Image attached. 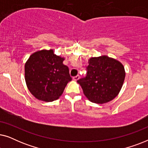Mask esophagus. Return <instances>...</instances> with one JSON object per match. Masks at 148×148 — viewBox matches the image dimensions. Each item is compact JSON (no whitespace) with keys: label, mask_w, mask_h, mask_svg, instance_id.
Here are the masks:
<instances>
[{"label":"esophagus","mask_w":148,"mask_h":148,"mask_svg":"<svg viewBox=\"0 0 148 148\" xmlns=\"http://www.w3.org/2000/svg\"><path fill=\"white\" fill-rule=\"evenodd\" d=\"M79 77H80L79 75H77L73 77V79L75 80V81H77V80H78L79 79Z\"/></svg>","instance_id":"34e87169"}]
</instances>
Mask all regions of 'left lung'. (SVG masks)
Wrapping results in <instances>:
<instances>
[{"label":"left lung","instance_id":"left-lung-1","mask_svg":"<svg viewBox=\"0 0 148 148\" xmlns=\"http://www.w3.org/2000/svg\"><path fill=\"white\" fill-rule=\"evenodd\" d=\"M86 76L77 82L91 102L104 104L119 94L125 77L124 66L118 60L107 56L91 58Z\"/></svg>","mask_w":148,"mask_h":148}]
</instances>
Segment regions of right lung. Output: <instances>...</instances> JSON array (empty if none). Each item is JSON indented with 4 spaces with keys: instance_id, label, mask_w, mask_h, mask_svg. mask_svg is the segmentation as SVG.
<instances>
[{
    "instance_id": "obj_1",
    "label": "right lung",
    "mask_w": 148,
    "mask_h": 148,
    "mask_svg": "<svg viewBox=\"0 0 148 148\" xmlns=\"http://www.w3.org/2000/svg\"><path fill=\"white\" fill-rule=\"evenodd\" d=\"M63 60L52 50H40L29 56L25 64V79L28 90L35 98L52 102L61 96L72 79Z\"/></svg>"
}]
</instances>
